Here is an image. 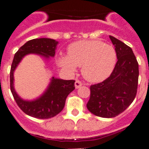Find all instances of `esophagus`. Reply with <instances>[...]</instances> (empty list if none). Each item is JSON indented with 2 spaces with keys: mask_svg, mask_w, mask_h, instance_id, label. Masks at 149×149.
Wrapping results in <instances>:
<instances>
[{
  "mask_svg": "<svg viewBox=\"0 0 149 149\" xmlns=\"http://www.w3.org/2000/svg\"><path fill=\"white\" fill-rule=\"evenodd\" d=\"M82 86V83L79 80H77L76 82H75V87H76V88H80Z\"/></svg>",
  "mask_w": 149,
  "mask_h": 149,
  "instance_id": "34e87169",
  "label": "esophagus"
}]
</instances>
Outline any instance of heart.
<instances>
[{"mask_svg":"<svg viewBox=\"0 0 149 149\" xmlns=\"http://www.w3.org/2000/svg\"><path fill=\"white\" fill-rule=\"evenodd\" d=\"M68 55H62L58 63L65 70L74 73L82 67V73L90 82L103 81L111 74L117 62L113 46L100 41H79L67 47Z\"/></svg>","mask_w":149,"mask_h":149,"instance_id":"obj_1","label":"heart"}]
</instances>
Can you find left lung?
Here are the masks:
<instances>
[{"instance_id": "8db88e82", "label": "left lung", "mask_w": 149, "mask_h": 149, "mask_svg": "<svg viewBox=\"0 0 149 149\" xmlns=\"http://www.w3.org/2000/svg\"><path fill=\"white\" fill-rule=\"evenodd\" d=\"M117 53V62L105 80L90 86L87 108L104 118L119 115L133 102L137 92L139 63L130 47L110 36Z\"/></svg>"}]
</instances>
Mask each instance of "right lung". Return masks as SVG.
<instances>
[{"label":"right lung","mask_w":149,"mask_h":149,"mask_svg":"<svg viewBox=\"0 0 149 149\" xmlns=\"http://www.w3.org/2000/svg\"><path fill=\"white\" fill-rule=\"evenodd\" d=\"M57 45L58 42L51 38H35L25 43L15 54L10 73V90L19 108L29 116L38 119H48L54 117L63 109L66 98L75 89L74 80L52 77L47 89L35 100L22 99L15 91L13 72L22 58L29 54H36L48 60L50 57L55 55Z\"/></svg>","instance_id":"add662e5"}]
</instances>
